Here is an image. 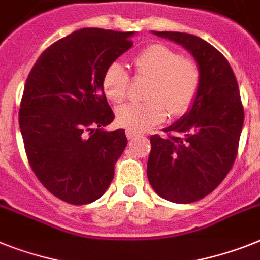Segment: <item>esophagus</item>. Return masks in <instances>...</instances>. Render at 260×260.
Here are the masks:
<instances>
[{
  "label": "esophagus",
  "mask_w": 260,
  "mask_h": 260,
  "mask_svg": "<svg viewBox=\"0 0 260 260\" xmlns=\"http://www.w3.org/2000/svg\"><path fill=\"white\" fill-rule=\"evenodd\" d=\"M126 135H127V138L130 139V141H133V139L137 138V137H139V135H141V134L133 132V130H127V132H126Z\"/></svg>",
  "instance_id": "esophagus-1"
}]
</instances>
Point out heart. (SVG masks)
<instances>
[{
  "label": "heart",
  "instance_id": "obj_1",
  "mask_svg": "<svg viewBox=\"0 0 260 260\" xmlns=\"http://www.w3.org/2000/svg\"><path fill=\"white\" fill-rule=\"evenodd\" d=\"M138 77L150 78L145 96L149 101L132 102L117 110L122 127L145 132L167 117H179L190 110L201 87V69L190 58H183L166 45L153 44L141 50L133 59ZM102 90L109 101L121 104L130 90V74L119 62L107 66L102 76Z\"/></svg>",
  "mask_w": 260,
  "mask_h": 260
}]
</instances>
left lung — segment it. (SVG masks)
<instances>
[{"mask_svg": "<svg viewBox=\"0 0 260 260\" xmlns=\"http://www.w3.org/2000/svg\"><path fill=\"white\" fill-rule=\"evenodd\" d=\"M187 49L201 69V87L191 110L151 135L147 178L156 194L192 203L215 190L238 154L244 111L239 87L226 58L202 38L178 31H153Z\"/></svg>", "mask_w": 260, "mask_h": 260, "instance_id": "left-lung-1", "label": "left lung"}]
</instances>
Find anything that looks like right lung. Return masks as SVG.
Masks as SVG:
<instances>
[{
    "mask_svg": "<svg viewBox=\"0 0 260 260\" xmlns=\"http://www.w3.org/2000/svg\"><path fill=\"white\" fill-rule=\"evenodd\" d=\"M133 31L86 27L40 55L27 76L19 128L38 181L70 205L105 194L126 145L125 130L105 132L114 113L102 90L110 63L133 46Z\"/></svg>",
    "mask_w": 260,
    "mask_h": 260,
    "instance_id": "add662e5",
    "label": "right lung"
}]
</instances>
